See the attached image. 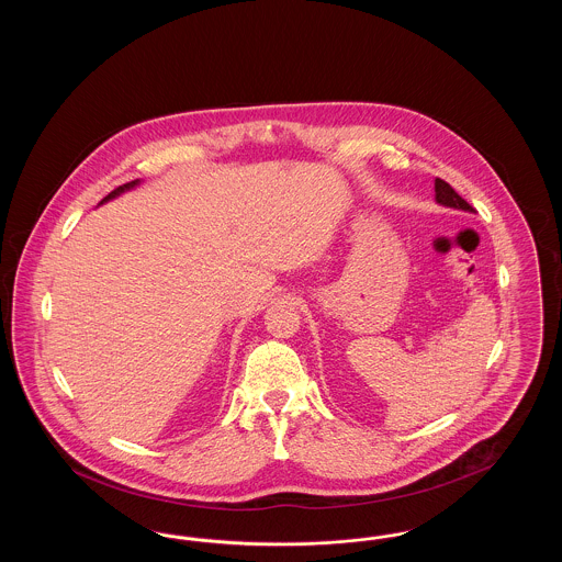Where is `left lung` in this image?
<instances>
[{
  "label": "left lung",
  "instance_id": "left-lung-1",
  "mask_svg": "<svg viewBox=\"0 0 562 562\" xmlns=\"http://www.w3.org/2000/svg\"><path fill=\"white\" fill-rule=\"evenodd\" d=\"M434 191H436V204L447 206V209H454V211L474 213V209H472L447 181L436 179V181H434Z\"/></svg>",
  "mask_w": 562,
  "mask_h": 562
}]
</instances>
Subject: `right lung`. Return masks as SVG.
<instances>
[{
    "label": "right lung",
    "mask_w": 562,
    "mask_h": 562,
    "mask_svg": "<svg viewBox=\"0 0 562 562\" xmlns=\"http://www.w3.org/2000/svg\"><path fill=\"white\" fill-rule=\"evenodd\" d=\"M140 186V179H136V181H131V183H124V186H120L117 189H113L111 193H109L108 198H103L101 200V204H105L109 200H113V198H117V195H122L124 191H131V189L138 188Z\"/></svg>",
    "instance_id": "add662e5"
}]
</instances>
